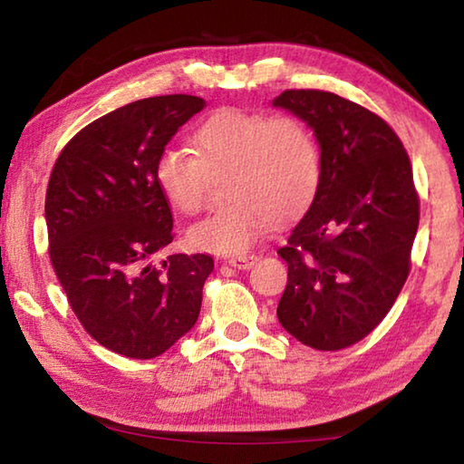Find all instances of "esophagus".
I'll return each instance as SVG.
<instances>
[{
	"label": "esophagus",
	"instance_id": "34e87169",
	"mask_svg": "<svg viewBox=\"0 0 464 464\" xmlns=\"http://www.w3.org/2000/svg\"><path fill=\"white\" fill-rule=\"evenodd\" d=\"M256 262H257V256L256 254H241V256L227 257V264L233 266V268H237V270H247Z\"/></svg>",
	"mask_w": 464,
	"mask_h": 464
}]
</instances>
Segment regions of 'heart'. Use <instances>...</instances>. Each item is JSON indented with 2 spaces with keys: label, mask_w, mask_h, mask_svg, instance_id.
<instances>
[{
  "label": "heart",
  "mask_w": 464,
  "mask_h": 464,
  "mask_svg": "<svg viewBox=\"0 0 464 464\" xmlns=\"http://www.w3.org/2000/svg\"><path fill=\"white\" fill-rule=\"evenodd\" d=\"M196 151L168 147L155 161V182L184 215L204 207L210 178L229 171L218 207L188 231L194 247L243 254L270 223H288L315 200L321 149L307 122L293 114L218 110L194 130Z\"/></svg>",
  "instance_id": "obj_1"
}]
</instances>
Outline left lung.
<instances>
[{
    "label": "left lung",
    "instance_id": "left-lung-1",
    "mask_svg": "<svg viewBox=\"0 0 464 464\" xmlns=\"http://www.w3.org/2000/svg\"><path fill=\"white\" fill-rule=\"evenodd\" d=\"M321 147V184L278 249L288 282L278 321L315 350H342L391 311L410 276L420 196L410 155L381 116L337 93L286 90L272 102Z\"/></svg>",
    "mask_w": 464,
    "mask_h": 464
}]
</instances>
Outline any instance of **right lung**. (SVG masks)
<instances>
[{
	"mask_svg": "<svg viewBox=\"0 0 464 464\" xmlns=\"http://www.w3.org/2000/svg\"><path fill=\"white\" fill-rule=\"evenodd\" d=\"M204 100L186 93L130 102L63 147L46 188L49 256L85 332L116 354L149 360L198 319L207 254L153 260L174 241L155 161Z\"/></svg>",
	"mask_w": 464,
	"mask_h": 464,
	"instance_id": "1",
	"label": "right lung"
}]
</instances>
